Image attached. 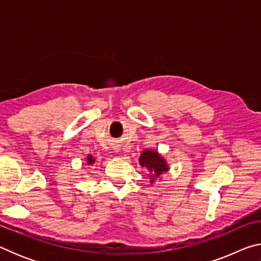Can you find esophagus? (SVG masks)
Wrapping results in <instances>:
<instances>
[{"label":"esophagus","instance_id":"obj_1","mask_svg":"<svg viewBox=\"0 0 261 261\" xmlns=\"http://www.w3.org/2000/svg\"><path fill=\"white\" fill-rule=\"evenodd\" d=\"M116 152H118V151H116Z\"/></svg>","mask_w":261,"mask_h":261}]
</instances>
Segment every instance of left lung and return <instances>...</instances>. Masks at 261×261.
Returning <instances> with one entry per match:
<instances>
[{
	"label": "left lung",
	"instance_id": "8db88e82",
	"mask_svg": "<svg viewBox=\"0 0 261 261\" xmlns=\"http://www.w3.org/2000/svg\"><path fill=\"white\" fill-rule=\"evenodd\" d=\"M139 165L148 171L149 182L154 184L156 182H161L163 174L169 171L170 167L163 155H161L156 149L146 148L141 152L139 156Z\"/></svg>",
	"mask_w": 261,
	"mask_h": 261
}]
</instances>
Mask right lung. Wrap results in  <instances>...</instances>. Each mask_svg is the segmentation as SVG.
I'll return each instance as SVG.
<instances>
[{"mask_svg":"<svg viewBox=\"0 0 261 261\" xmlns=\"http://www.w3.org/2000/svg\"><path fill=\"white\" fill-rule=\"evenodd\" d=\"M86 162H87V165L88 166H91V165H93V163H95V158L92 155V154H87V156H86Z\"/></svg>","mask_w":261,"mask_h":261,"instance_id":"add662e5","label":"right lung"}]
</instances>
